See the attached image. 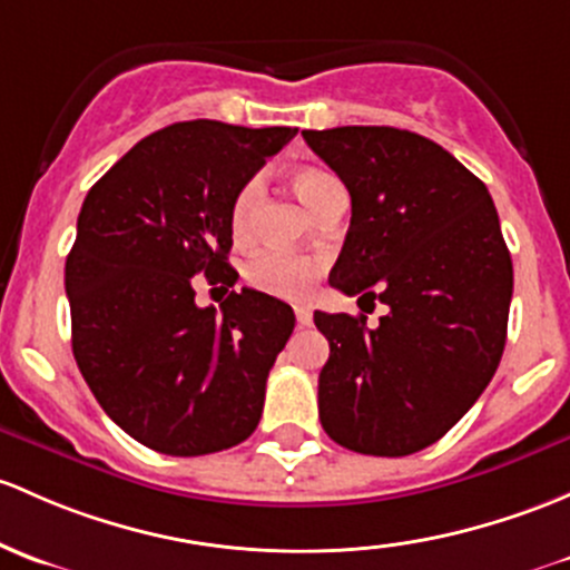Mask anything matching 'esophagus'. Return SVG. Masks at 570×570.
Wrapping results in <instances>:
<instances>
[{"instance_id":"1","label":"esophagus","mask_w":570,"mask_h":570,"mask_svg":"<svg viewBox=\"0 0 570 570\" xmlns=\"http://www.w3.org/2000/svg\"><path fill=\"white\" fill-rule=\"evenodd\" d=\"M295 316H297V327H308L311 320H314V316H311V311L305 308V305H297Z\"/></svg>"}]
</instances>
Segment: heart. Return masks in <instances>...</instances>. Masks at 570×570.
<instances>
[{"instance_id": "heart-1", "label": "heart", "mask_w": 570, "mask_h": 570, "mask_svg": "<svg viewBox=\"0 0 570 570\" xmlns=\"http://www.w3.org/2000/svg\"><path fill=\"white\" fill-rule=\"evenodd\" d=\"M292 185H295L297 196L316 213V207L327 199V194L335 188H341V183L333 175L322 169H297L292 175ZM262 202V179H248L243 188L237 190L235 202H232V235L237 239H248L254 235L256 226V213H259ZM322 262L316 256L305 254H289V250H265V254L254 256L248 269H245V278L250 281V286H256L259 292H267L273 297H284V301H301L314 289L316 278H320Z\"/></svg>"}]
</instances>
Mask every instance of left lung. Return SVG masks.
I'll return each mask as SVG.
<instances>
[{
    "label": "left lung",
    "instance_id": "obj_1",
    "mask_svg": "<svg viewBox=\"0 0 570 570\" xmlns=\"http://www.w3.org/2000/svg\"><path fill=\"white\" fill-rule=\"evenodd\" d=\"M352 196L331 286L387 305L380 325L325 314L320 421L368 456H410L487 391L505 350L513 265L487 185L426 136L387 125L303 130Z\"/></svg>",
    "mask_w": 570,
    "mask_h": 570
}]
</instances>
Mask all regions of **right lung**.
I'll use <instances>...</instances> for the list:
<instances>
[{
    "instance_id": "1",
    "label": "right lung",
    "mask_w": 570,
    "mask_h": 570,
    "mask_svg": "<svg viewBox=\"0 0 570 570\" xmlns=\"http://www.w3.org/2000/svg\"><path fill=\"white\" fill-rule=\"evenodd\" d=\"M295 128L190 119L141 139L89 188L65 265L73 357L125 434L205 456L259 426L295 314L265 292L199 309L193 275L229 291L232 202Z\"/></svg>"
}]
</instances>
